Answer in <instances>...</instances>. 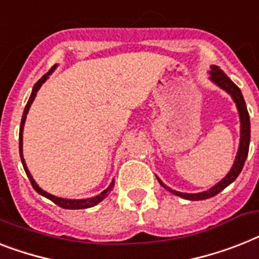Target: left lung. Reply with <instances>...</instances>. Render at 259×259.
I'll return each instance as SVG.
<instances>
[{
    "mask_svg": "<svg viewBox=\"0 0 259 259\" xmlns=\"http://www.w3.org/2000/svg\"><path fill=\"white\" fill-rule=\"evenodd\" d=\"M211 81L215 83L217 86H220L221 89H224L225 92H228L232 98L234 100L235 105H237V109H238L239 113V119H241V140H239V148L238 153H237V157H235V161L233 163L232 169L226 174V177L224 180H221L215 186H213L209 190L202 191V193H194V194H190V193H181V191H176L173 189H170L169 186H166L162 181L158 180V182L162 185L163 188L166 189L170 193L178 195L181 198L185 199H190V201H201V199H207L211 198L214 195H217L220 191L224 190L226 186L234 182L235 178L238 177L241 170H242L243 165H245L246 157H247V153H249V145H250V118H249V113H247V109H246L245 100H243V96L241 93V90L232 79L229 78L228 75L225 74L224 71L221 70L218 66H211V70H210V77Z\"/></svg>",
    "mask_w": 259,
    "mask_h": 259,
    "instance_id": "obj_1",
    "label": "left lung"
}]
</instances>
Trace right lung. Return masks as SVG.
I'll use <instances>...</instances> for the list:
<instances>
[{
	"label": "right lung",
	"mask_w": 259,
	"mask_h": 259,
	"mask_svg": "<svg viewBox=\"0 0 259 259\" xmlns=\"http://www.w3.org/2000/svg\"><path fill=\"white\" fill-rule=\"evenodd\" d=\"M56 66L57 65H54L53 68L50 69V70L48 71L46 74L42 75L41 78L35 82V85L33 86V90H31L30 98H29L26 106H25L24 114H22V119H21V127H20V157H21V161H22V166H24L25 173H26L27 178L30 180V184H31V186H33V189H34V190L37 191L38 194L44 195V197H46V198L50 199V201H53L56 205H58L60 207H62V209H73V210L74 209H88V207H93V206H96L97 203H100L102 199L108 197L109 193H110V191L113 190V188H114V180L111 181V184L109 185L108 189H105L102 193H100V194L96 195V197H92V198H86V199L60 198V197H56V195H52V194H49V193H46L45 190H42L38 185L35 184V181L33 180V177H31L30 171L27 170V166H26V163H25V159H24V154H22V132H24V125H25V119H26L27 111H29V109H30V105L33 104V101H34L35 96H37V92L39 90V88L42 86V83H44V82L48 79V77H49V75L53 73V70L56 69Z\"/></svg>",
	"instance_id": "1"
}]
</instances>
